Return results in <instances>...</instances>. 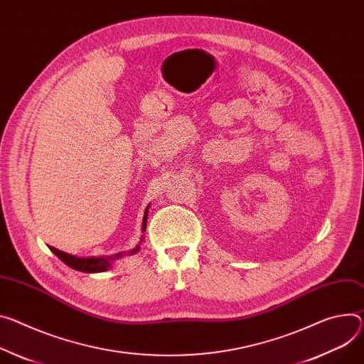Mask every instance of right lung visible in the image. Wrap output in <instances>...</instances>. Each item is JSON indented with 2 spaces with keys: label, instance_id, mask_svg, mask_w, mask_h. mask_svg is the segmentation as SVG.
<instances>
[{
  "label": "right lung",
  "instance_id": "obj_1",
  "mask_svg": "<svg viewBox=\"0 0 364 364\" xmlns=\"http://www.w3.org/2000/svg\"><path fill=\"white\" fill-rule=\"evenodd\" d=\"M148 210H149V206H146L145 209V215H144V220H142V230L145 232L146 230V219H148ZM50 251L58 255V258L60 261H63L65 264H67L68 267L74 269V270H78V272H84V273H102V272H106L112 267V262L122 257L123 254H116L113 257H75V255H71V254H67L63 252L60 250H56L53 247H49ZM139 251V245H136V248L132 250L129 254H136Z\"/></svg>",
  "mask_w": 364,
  "mask_h": 364
}]
</instances>
